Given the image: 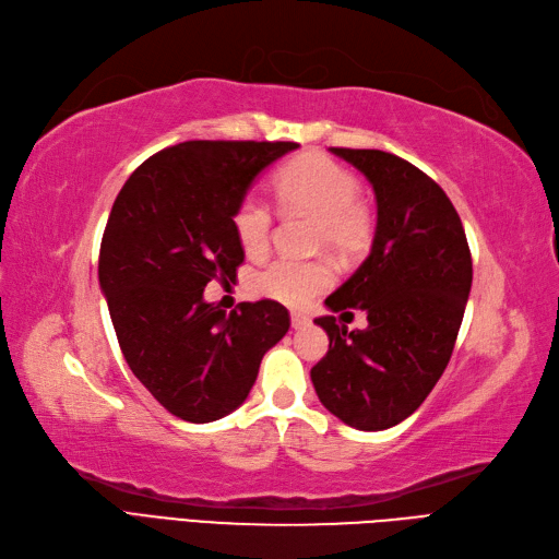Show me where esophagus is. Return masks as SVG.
<instances>
[{
  "instance_id": "obj_1",
  "label": "esophagus",
  "mask_w": 559,
  "mask_h": 559,
  "mask_svg": "<svg viewBox=\"0 0 559 559\" xmlns=\"http://www.w3.org/2000/svg\"><path fill=\"white\" fill-rule=\"evenodd\" d=\"M307 323H310V319H307L305 314H300V312H292V325H294V329H305Z\"/></svg>"
}]
</instances>
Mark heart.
<instances>
[{"label": "heart", "instance_id": "b5f03b06", "mask_svg": "<svg viewBox=\"0 0 559 559\" xmlns=\"http://www.w3.org/2000/svg\"><path fill=\"white\" fill-rule=\"evenodd\" d=\"M273 189L284 213L312 217L314 247H329L344 259H354L370 247L374 215L358 197L360 185L349 168L331 157L307 152L277 170ZM230 224L245 254L263 257L267 252L273 215L261 199L242 197ZM331 284L333 267L329 261L277 259L254 277V292L284 305H302Z\"/></svg>", "mask_w": 559, "mask_h": 559}]
</instances>
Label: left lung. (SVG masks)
<instances>
[{
	"label": "left lung",
	"mask_w": 559,
	"mask_h": 559,
	"mask_svg": "<svg viewBox=\"0 0 559 559\" xmlns=\"http://www.w3.org/2000/svg\"><path fill=\"white\" fill-rule=\"evenodd\" d=\"M331 152L370 180L377 230L370 257L325 307L362 310L368 329L314 319L331 344L310 374L325 409L374 432L412 416L444 374L469 298L472 254L453 203L420 168L381 150Z\"/></svg>",
	"instance_id": "obj_1"
}]
</instances>
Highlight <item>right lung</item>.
Masks as SVG:
<instances>
[{"instance_id":"1","label":"right lung","mask_w":559,"mask_h":559,"mask_svg":"<svg viewBox=\"0 0 559 559\" xmlns=\"http://www.w3.org/2000/svg\"><path fill=\"white\" fill-rule=\"evenodd\" d=\"M298 143L187 141L131 173L102 238L99 284L131 372L166 412L217 420L247 400L265 352L292 325L275 300L226 314L203 300L245 252L234 210L259 173Z\"/></svg>"}]
</instances>
